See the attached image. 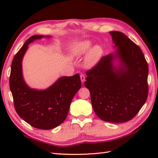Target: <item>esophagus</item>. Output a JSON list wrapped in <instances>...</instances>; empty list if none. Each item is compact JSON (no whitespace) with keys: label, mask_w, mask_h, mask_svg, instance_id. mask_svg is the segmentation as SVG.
<instances>
[{"label":"esophagus","mask_w":158,"mask_h":158,"mask_svg":"<svg viewBox=\"0 0 158 158\" xmlns=\"http://www.w3.org/2000/svg\"><path fill=\"white\" fill-rule=\"evenodd\" d=\"M80 78H81V82L83 83L85 82V77L84 75H83V74H81V75H80Z\"/></svg>","instance_id":"1"}]
</instances>
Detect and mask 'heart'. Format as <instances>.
<instances>
[{
  "label": "heart",
  "mask_w": 158,
  "mask_h": 158,
  "mask_svg": "<svg viewBox=\"0 0 158 158\" xmlns=\"http://www.w3.org/2000/svg\"><path fill=\"white\" fill-rule=\"evenodd\" d=\"M92 43L89 41H84L77 43L71 48V54L74 57H81L85 55V64L88 66L95 65L99 61L102 54V49L98 45L92 47Z\"/></svg>",
  "instance_id": "1"
}]
</instances>
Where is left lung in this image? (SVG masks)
I'll return each instance as SVG.
<instances>
[{
  "label": "left lung",
  "instance_id": "1",
  "mask_svg": "<svg viewBox=\"0 0 158 158\" xmlns=\"http://www.w3.org/2000/svg\"><path fill=\"white\" fill-rule=\"evenodd\" d=\"M115 54L103 56L86 72L84 85L100 119L123 123L136 116L148 96V64L139 47L123 33L110 31ZM115 59L119 66H114Z\"/></svg>",
  "mask_w": 158,
  "mask_h": 158
}]
</instances>
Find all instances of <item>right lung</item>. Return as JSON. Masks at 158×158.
Wrapping results in <instances>:
<instances>
[{
  "instance_id": "obj_1",
  "label": "right lung",
  "mask_w": 158,
  "mask_h": 158,
  "mask_svg": "<svg viewBox=\"0 0 158 158\" xmlns=\"http://www.w3.org/2000/svg\"><path fill=\"white\" fill-rule=\"evenodd\" d=\"M43 37L45 36H31L15 55L11 67L9 86L18 115L36 128L50 130L64 122L70 103L81 88V82L79 74H75L71 77H60L44 90L32 89L26 85L22 76L23 57L29 43Z\"/></svg>"
}]
</instances>
